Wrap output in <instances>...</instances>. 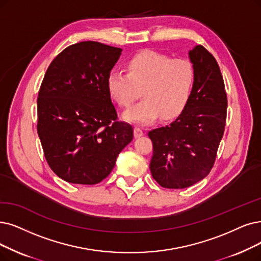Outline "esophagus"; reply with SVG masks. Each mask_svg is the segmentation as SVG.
<instances>
[{
  "mask_svg": "<svg viewBox=\"0 0 261 261\" xmlns=\"http://www.w3.org/2000/svg\"><path fill=\"white\" fill-rule=\"evenodd\" d=\"M143 130L140 127H135L134 129V135H135V138H139L141 136H143Z\"/></svg>",
  "mask_w": 261,
  "mask_h": 261,
  "instance_id": "34e87169",
  "label": "esophagus"
}]
</instances>
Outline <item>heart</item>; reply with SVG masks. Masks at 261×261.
Returning a JSON list of instances; mask_svg holds the SVG:
<instances>
[{"label":"heart","instance_id":"1","mask_svg":"<svg viewBox=\"0 0 261 261\" xmlns=\"http://www.w3.org/2000/svg\"><path fill=\"white\" fill-rule=\"evenodd\" d=\"M126 71H111L107 78L109 95L121 107H129L142 90L144 99L123 114L126 121L147 124L160 116L172 120L189 105L195 87L190 61L144 50L127 61Z\"/></svg>","mask_w":261,"mask_h":261}]
</instances>
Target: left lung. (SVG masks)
Instances as JSON below:
<instances>
[{
	"instance_id": "8db88e82",
	"label": "left lung",
	"mask_w": 261,
	"mask_h": 261,
	"mask_svg": "<svg viewBox=\"0 0 261 261\" xmlns=\"http://www.w3.org/2000/svg\"><path fill=\"white\" fill-rule=\"evenodd\" d=\"M189 57L195 70L189 105L173 122L148 134L153 143L150 170L165 189H185L209 174L226 125L227 95L215 58L201 45Z\"/></svg>"
}]
</instances>
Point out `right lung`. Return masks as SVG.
Wrapping results in <instances>:
<instances>
[{"label": "right lung", "instance_id": "right-lung-1", "mask_svg": "<svg viewBox=\"0 0 261 261\" xmlns=\"http://www.w3.org/2000/svg\"><path fill=\"white\" fill-rule=\"evenodd\" d=\"M122 49L97 41L65 48L49 65L38 92L37 133L46 161L68 183L97 184L133 140L118 121L107 78Z\"/></svg>", "mask_w": 261, "mask_h": 261}]
</instances>
